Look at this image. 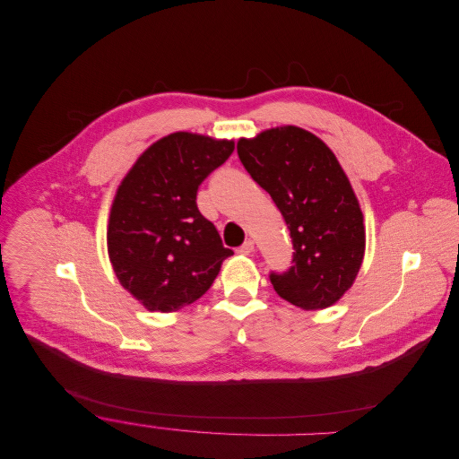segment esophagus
Segmentation results:
<instances>
[{"label": "esophagus", "mask_w": 459, "mask_h": 459, "mask_svg": "<svg viewBox=\"0 0 459 459\" xmlns=\"http://www.w3.org/2000/svg\"><path fill=\"white\" fill-rule=\"evenodd\" d=\"M253 251H255V242H253V240H246V242L237 249L238 255H251Z\"/></svg>", "instance_id": "obj_1"}]
</instances>
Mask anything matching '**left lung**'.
I'll return each instance as SVG.
<instances>
[{
	"instance_id": "8db88e82",
	"label": "left lung",
	"mask_w": 459,
	"mask_h": 459,
	"mask_svg": "<svg viewBox=\"0 0 459 459\" xmlns=\"http://www.w3.org/2000/svg\"><path fill=\"white\" fill-rule=\"evenodd\" d=\"M237 153L293 238V265L269 277L274 291L306 311L334 306L354 284L365 255L363 213L336 155L293 125L240 137Z\"/></svg>"
}]
</instances>
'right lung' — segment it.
Returning <instances> with one entry per match:
<instances>
[{
  "mask_svg": "<svg viewBox=\"0 0 459 459\" xmlns=\"http://www.w3.org/2000/svg\"><path fill=\"white\" fill-rule=\"evenodd\" d=\"M233 150V139L175 132L123 177L108 217V256L121 286L148 311L194 304L233 255L197 208L201 182Z\"/></svg>",
  "mask_w": 459,
  "mask_h": 459,
  "instance_id": "add662e5",
  "label": "right lung"
}]
</instances>
